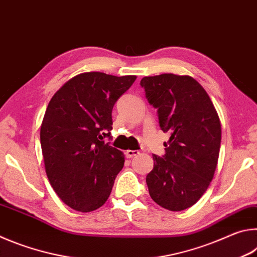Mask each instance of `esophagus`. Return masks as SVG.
<instances>
[{
    "instance_id": "34e87169",
    "label": "esophagus",
    "mask_w": 257,
    "mask_h": 257,
    "mask_svg": "<svg viewBox=\"0 0 257 257\" xmlns=\"http://www.w3.org/2000/svg\"><path fill=\"white\" fill-rule=\"evenodd\" d=\"M139 154V152L138 151H132V150H128V151H125V156H127L128 159H132V158H134V156H136V155H138Z\"/></svg>"
}]
</instances>
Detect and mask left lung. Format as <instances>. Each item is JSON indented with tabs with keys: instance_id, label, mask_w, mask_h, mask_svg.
I'll use <instances>...</instances> for the list:
<instances>
[{
	"instance_id": "obj_1",
	"label": "left lung",
	"mask_w": 257,
	"mask_h": 257,
	"mask_svg": "<svg viewBox=\"0 0 257 257\" xmlns=\"http://www.w3.org/2000/svg\"><path fill=\"white\" fill-rule=\"evenodd\" d=\"M141 86L158 108L161 129L170 134L165 154L153 155V170L146 176L150 195L167 210H186L203 196L214 176L221 144L219 115L205 89L189 76L144 77Z\"/></svg>"
}]
</instances>
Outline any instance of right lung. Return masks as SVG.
I'll return each instance as SVG.
<instances>
[{
    "label": "right lung",
    "mask_w": 257,
    "mask_h": 257,
    "mask_svg": "<svg viewBox=\"0 0 257 257\" xmlns=\"http://www.w3.org/2000/svg\"><path fill=\"white\" fill-rule=\"evenodd\" d=\"M136 80L85 72L68 80L47 105L41 127L45 171L61 201L79 212L101 207L124 164L111 137L112 108Z\"/></svg>",
    "instance_id": "right-lung-1"
}]
</instances>
